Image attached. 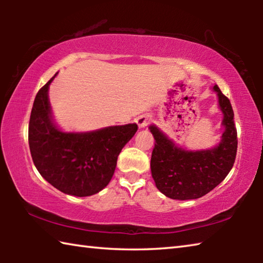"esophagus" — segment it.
Listing matches in <instances>:
<instances>
[{
    "label": "esophagus",
    "instance_id": "obj_1",
    "mask_svg": "<svg viewBox=\"0 0 263 263\" xmlns=\"http://www.w3.org/2000/svg\"><path fill=\"white\" fill-rule=\"evenodd\" d=\"M149 121H151V118H149L148 115H141L137 118V124H138V126L142 128V127L147 126V124L149 123Z\"/></svg>",
    "mask_w": 263,
    "mask_h": 263
}]
</instances>
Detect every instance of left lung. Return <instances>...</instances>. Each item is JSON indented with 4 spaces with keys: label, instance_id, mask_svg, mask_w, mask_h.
Returning <instances> with one entry per match:
<instances>
[{
    "label": "left lung",
    "instance_id": "left-lung-1",
    "mask_svg": "<svg viewBox=\"0 0 263 263\" xmlns=\"http://www.w3.org/2000/svg\"><path fill=\"white\" fill-rule=\"evenodd\" d=\"M219 108L225 127L221 141L205 151H185L176 146L155 125L149 130L155 139L151 158V172L157 188L173 199H196L206 195L225 179L233 167L238 139L234 114L230 100L218 86Z\"/></svg>",
    "mask_w": 263,
    "mask_h": 263
}]
</instances>
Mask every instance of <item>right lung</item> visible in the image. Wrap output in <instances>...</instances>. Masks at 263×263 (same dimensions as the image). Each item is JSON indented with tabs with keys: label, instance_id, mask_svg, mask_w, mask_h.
Returning a JSON list of instances; mask_svg holds the SVG:
<instances>
[{
	"label": "right lung",
	"instance_id": "obj_1",
	"mask_svg": "<svg viewBox=\"0 0 263 263\" xmlns=\"http://www.w3.org/2000/svg\"><path fill=\"white\" fill-rule=\"evenodd\" d=\"M54 77L39 89L31 110V157L41 175L61 193L91 196L109 184L118 155L135 136L138 125L126 124L81 133L61 131L53 122L48 101V87Z\"/></svg>",
	"mask_w": 263,
	"mask_h": 263
}]
</instances>
